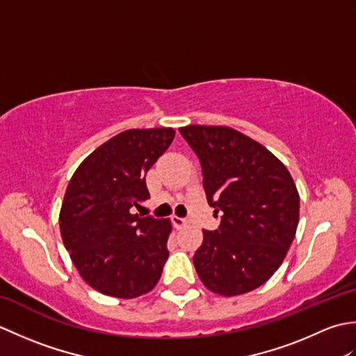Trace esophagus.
Listing matches in <instances>:
<instances>
[{
  "instance_id": "obj_1",
  "label": "esophagus",
  "mask_w": 356,
  "mask_h": 356,
  "mask_svg": "<svg viewBox=\"0 0 356 356\" xmlns=\"http://www.w3.org/2000/svg\"><path fill=\"white\" fill-rule=\"evenodd\" d=\"M171 220H172V225L176 226L177 229H180V228H184V226H186L188 225V220L186 218H184V217H177V216H172L171 217Z\"/></svg>"
}]
</instances>
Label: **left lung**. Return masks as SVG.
<instances>
[{
    "mask_svg": "<svg viewBox=\"0 0 356 356\" xmlns=\"http://www.w3.org/2000/svg\"><path fill=\"white\" fill-rule=\"evenodd\" d=\"M197 154L207 200L222 213L203 231L194 268L211 292L236 297L264 284L295 237L300 195L282 161L249 136L222 125L179 128Z\"/></svg>",
    "mask_w": 356,
    "mask_h": 356,
    "instance_id": "1",
    "label": "left lung"
}]
</instances>
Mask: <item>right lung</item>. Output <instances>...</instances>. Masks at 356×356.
Listing matches in <instances>:
<instances>
[{
  "label": "right lung",
  "mask_w": 356,
  "mask_h": 356,
  "mask_svg": "<svg viewBox=\"0 0 356 356\" xmlns=\"http://www.w3.org/2000/svg\"><path fill=\"white\" fill-rule=\"evenodd\" d=\"M172 128L127 130L88 154L65 190L59 229L84 282L130 300L148 293L168 259L170 218L140 217L149 199L145 176L174 139Z\"/></svg>",
  "instance_id": "1"
}]
</instances>
